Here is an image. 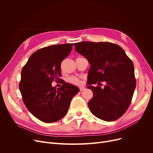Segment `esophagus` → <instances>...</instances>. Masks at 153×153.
I'll use <instances>...</instances> for the list:
<instances>
[{
	"instance_id": "obj_1",
	"label": "esophagus",
	"mask_w": 153,
	"mask_h": 153,
	"mask_svg": "<svg viewBox=\"0 0 153 153\" xmlns=\"http://www.w3.org/2000/svg\"><path fill=\"white\" fill-rule=\"evenodd\" d=\"M79 89H80V91H83L85 90V87H80V88H79Z\"/></svg>"
}]
</instances>
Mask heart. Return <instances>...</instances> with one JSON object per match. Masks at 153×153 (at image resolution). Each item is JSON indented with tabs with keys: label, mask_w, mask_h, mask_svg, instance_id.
<instances>
[{
	"label": "heart",
	"mask_w": 153,
	"mask_h": 153,
	"mask_svg": "<svg viewBox=\"0 0 153 153\" xmlns=\"http://www.w3.org/2000/svg\"><path fill=\"white\" fill-rule=\"evenodd\" d=\"M68 82L72 84H74L76 85H81L82 82L81 80H80L79 78L75 77V76H71L68 79Z\"/></svg>",
	"instance_id": "1"
}]
</instances>
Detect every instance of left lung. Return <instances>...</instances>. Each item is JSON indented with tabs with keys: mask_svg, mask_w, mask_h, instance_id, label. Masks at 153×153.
Returning a JSON list of instances; mask_svg holds the SVG:
<instances>
[{
	"mask_svg": "<svg viewBox=\"0 0 153 153\" xmlns=\"http://www.w3.org/2000/svg\"><path fill=\"white\" fill-rule=\"evenodd\" d=\"M74 45L91 64L87 88L93 92L88 103L92 114L107 122L118 119L129 107L136 87L132 61L121 47L112 43L81 42ZM103 81L106 82L103 89L91 85Z\"/></svg>",
	"mask_w": 153,
	"mask_h": 153,
	"instance_id": "1",
	"label": "left lung"
}]
</instances>
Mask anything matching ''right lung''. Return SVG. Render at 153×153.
I'll return each instance as SVG.
<instances>
[{
    "mask_svg": "<svg viewBox=\"0 0 153 153\" xmlns=\"http://www.w3.org/2000/svg\"><path fill=\"white\" fill-rule=\"evenodd\" d=\"M72 43L54 45L32 54L22 68L19 89L30 113L45 123L58 122L66 114L70 102L79 88L62 79L61 64L71 52ZM63 84L56 90L52 82Z\"/></svg>",
    "mask_w": 153,
    "mask_h": 153,
    "instance_id": "1",
    "label": "right lung"
}]
</instances>
